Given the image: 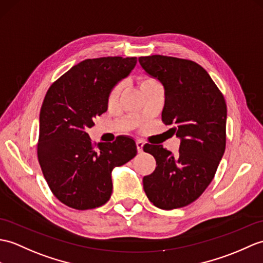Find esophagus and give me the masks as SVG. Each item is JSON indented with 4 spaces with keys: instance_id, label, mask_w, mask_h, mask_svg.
Here are the masks:
<instances>
[{
    "instance_id": "esophagus-1",
    "label": "esophagus",
    "mask_w": 263,
    "mask_h": 263,
    "mask_svg": "<svg viewBox=\"0 0 263 263\" xmlns=\"http://www.w3.org/2000/svg\"><path fill=\"white\" fill-rule=\"evenodd\" d=\"M143 141H141V140H138L137 141V149H138V152L139 154H141L142 150H143Z\"/></svg>"
}]
</instances>
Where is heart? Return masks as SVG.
Here are the masks:
<instances>
[{
	"instance_id": "obj_1",
	"label": "heart",
	"mask_w": 263,
	"mask_h": 263,
	"mask_svg": "<svg viewBox=\"0 0 263 263\" xmlns=\"http://www.w3.org/2000/svg\"><path fill=\"white\" fill-rule=\"evenodd\" d=\"M151 83H156L155 79H152L150 77H141L140 78V85H141V87H143L144 85H148V84H151ZM121 89H122V85H117V86H114L113 89L111 90V93H109V101L113 102L118 99V96L120 95L121 93Z\"/></svg>"
}]
</instances>
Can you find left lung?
I'll use <instances>...</instances> for the list:
<instances>
[{
	"label": "left lung",
	"mask_w": 263,
	"mask_h": 263,
	"mask_svg": "<svg viewBox=\"0 0 263 263\" xmlns=\"http://www.w3.org/2000/svg\"><path fill=\"white\" fill-rule=\"evenodd\" d=\"M139 63L163 85L162 122L180 139L177 156L162 145L143 146L157 162L155 172L143 177V189L159 209H180L214 178L227 144V103L209 72L192 60L152 54Z\"/></svg>",
	"instance_id": "8db88e82"
}]
</instances>
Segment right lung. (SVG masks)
Wrapping results in <instances>:
<instances>
[{
	"label": "right lung",
	"mask_w": 263,
	"mask_h": 263,
	"mask_svg": "<svg viewBox=\"0 0 263 263\" xmlns=\"http://www.w3.org/2000/svg\"><path fill=\"white\" fill-rule=\"evenodd\" d=\"M137 57L85 59L49 87L40 109L36 154L57 199L75 210H91L111 197L113 168L130 161L137 145L129 137L91 142L87 127L107 111L112 88L130 74Z\"/></svg>",
	"instance_id": "obj_1"
}]
</instances>
